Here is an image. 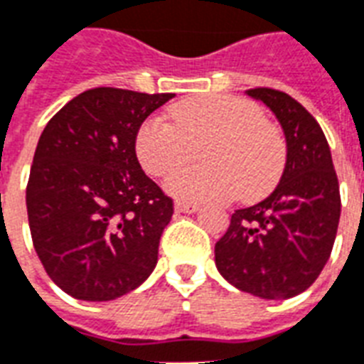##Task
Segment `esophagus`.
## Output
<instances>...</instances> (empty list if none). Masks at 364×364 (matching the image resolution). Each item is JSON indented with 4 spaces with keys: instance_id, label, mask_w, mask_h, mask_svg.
Instances as JSON below:
<instances>
[{
    "instance_id": "1",
    "label": "esophagus",
    "mask_w": 364,
    "mask_h": 364,
    "mask_svg": "<svg viewBox=\"0 0 364 364\" xmlns=\"http://www.w3.org/2000/svg\"><path fill=\"white\" fill-rule=\"evenodd\" d=\"M174 208H176V213L191 214V213H197V210H199V205H197V203H184V201H176V205H174Z\"/></svg>"
}]
</instances>
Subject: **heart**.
Returning <instances> with one entry per match:
<instances>
[{"label": "heart", "instance_id": "obj_1", "mask_svg": "<svg viewBox=\"0 0 364 364\" xmlns=\"http://www.w3.org/2000/svg\"><path fill=\"white\" fill-rule=\"evenodd\" d=\"M150 115L138 127L134 151L142 168L163 178L199 148L205 165L182 168L167 180L178 201L255 203L277 188L287 167V142L258 104L233 95H201Z\"/></svg>", "mask_w": 364, "mask_h": 364}]
</instances>
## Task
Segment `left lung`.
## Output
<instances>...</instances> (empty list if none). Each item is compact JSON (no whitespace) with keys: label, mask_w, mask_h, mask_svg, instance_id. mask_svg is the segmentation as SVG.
I'll list each match as a JSON object with an SVG mask.
<instances>
[{"label":"left lung","mask_w":364,"mask_h":364,"mask_svg":"<svg viewBox=\"0 0 364 364\" xmlns=\"http://www.w3.org/2000/svg\"><path fill=\"white\" fill-rule=\"evenodd\" d=\"M287 138V167L269 197L232 214L214 247L226 281L243 292L284 300L309 289L331 258L340 222V186L325 132L287 92L255 87Z\"/></svg>","instance_id":"1"}]
</instances>
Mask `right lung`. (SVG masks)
I'll return each mask as SVG.
<instances>
[{
    "label": "right lung",
    "mask_w": 364,
    "mask_h": 364,
    "mask_svg": "<svg viewBox=\"0 0 364 364\" xmlns=\"http://www.w3.org/2000/svg\"><path fill=\"white\" fill-rule=\"evenodd\" d=\"M173 97L97 87L72 98L41 132L28 222L45 272L70 296L114 300L154 272L174 205L144 174L134 138Z\"/></svg>",
    "instance_id": "add662e5"
}]
</instances>
